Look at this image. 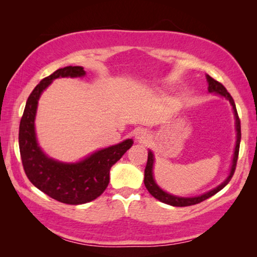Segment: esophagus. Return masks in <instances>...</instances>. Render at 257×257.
<instances>
[{
  "instance_id": "esophagus-1",
  "label": "esophagus",
  "mask_w": 257,
  "mask_h": 257,
  "mask_svg": "<svg viewBox=\"0 0 257 257\" xmlns=\"http://www.w3.org/2000/svg\"><path fill=\"white\" fill-rule=\"evenodd\" d=\"M135 138L138 143H146L149 141L150 135L145 129H138L136 133H135Z\"/></svg>"
}]
</instances>
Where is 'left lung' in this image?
<instances>
[{"label":"left lung","instance_id":"left-lung-1","mask_svg":"<svg viewBox=\"0 0 257 257\" xmlns=\"http://www.w3.org/2000/svg\"><path fill=\"white\" fill-rule=\"evenodd\" d=\"M206 79L208 82V92L210 93H215L219 94L221 96H223L228 99L231 104L232 110H233V114H234V119H236V130H237V142H236V147H234V153H233V159H232V165L231 169H230V173L227 179H225L222 184L219 185L216 188L212 189L207 193L201 195V196H196V197H178L175 196V195H171L167 193L160 188L156 184L154 178H153V164H154V155L151 151H149V158H147V163H146V168H145V178H144V184L147 190L150 191V194L152 196L155 197L156 199H159L160 202L169 204V205L172 206H190V205H195V204H198L205 199L210 198L213 195H215L217 191H220L222 188H224L225 186L229 184V181L231 180V178L234 173V170H236V165H237V160H238V154H239V146H240V138H241V132H240V120H239L238 113H237V108H236V104H234L233 98L231 97V95L228 93V90L225 89V87L221 84V82L216 81L215 79H213L212 77L206 76Z\"/></svg>","mask_w":257,"mask_h":257}]
</instances>
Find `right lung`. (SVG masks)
Returning <instances> with one entry per match:
<instances>
[{
  "instance_id": "right-lung-1",
  "label": "right lung",
  "mask_w": 257,
  "mask_h": 257,
  "mask_svg": "<svg viewBox=\"0 0 257 257\" xmlns=\"http://www.w3.org/2000/svg\"><path fill=\"white\" fill-rule=\"evenodd\" d=\"M85 73L82 67L69 66L58 69L41 80L29 95L19 125V149L26 176L44 194L70 205L92 202L102 195L110 181L111 167L134 144L133 139H125L76 163H63L50 159L38 146L35 116L43 90L56 78L82 77Z\"/></svg>"
}]
</instances>
